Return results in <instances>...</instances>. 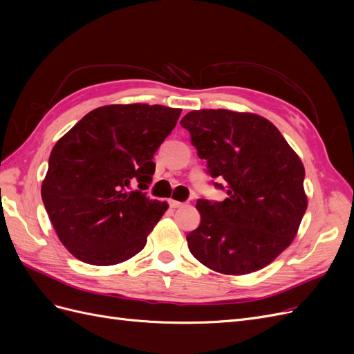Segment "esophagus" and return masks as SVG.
Wrapping results in <instances>:
<instances>
[{
	"label": "esophagus",
	"instance_id": "esophagus-1",
	"mask_svg": "<svg viewBox=\"0 0 354 354\" xmlns=\"http://www.w3.org/2000/svg\"><path fill=\"white\" fill-rule=\"evenodd\" d=\"M169 207L171 208H181L185 207V202H180V201H176V199H169Z\"/></svg>",
	"mask_w": 354,
	"mask_h": 354
}]
</instances>
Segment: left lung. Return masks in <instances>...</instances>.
<instances>
[{
	"mask_svg": "<svg viewBox=\"0 0 354 354\" xmlns=\"http://www.w3.org/2000/svg\"><path fill=\"white\" fill-rule=\"evenodd\" d=\"M208 173L223 178V202L198 199L199 227L187 234L192 255L223 274H248L269 266L294 238L307 209L304 165L281 131L251 112L201 109L186 113Z\"/></svg>",
	"mask_w": 354,
	"mask_h": 354,
	"instance_id": "left-lung-1",
	"label": "left lung"
}]
</instances>
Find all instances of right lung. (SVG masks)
<instances>
[{"mask_svg":"<svg viewBox=\"0 0 354 354\" xmlns=\"http://www.w3.org/2000/svg\"><path fill=\"white\" fill-rule=\"evenodd\" d=\"M180 113L162 104L102 106L59 138L41 196L60 242L75 259L113 266L145 248L168 203L149 199L143 190L155 173L153 155Z\"/></svg>","mask_w":354,"mask_h":354,"instance_id":"right-lung-1","label":"right lung"}]
</instances>
